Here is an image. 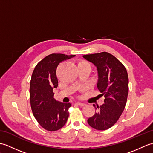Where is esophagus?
I'll return each mask as SVG.
<instances>
[{
    "label": "esophagus",
    "mask_w": 153,
    "mask_h": 153,
    "mask_svg": "<svg viewBox=\"0 0 153 153\" xmlns=\"http://www.w3.org/2000/svg\"><path fill=\"white\" fill-rule=\"evenodd\" d=\"M76 104L77 105H78V106H85V104L82 103V102H76Z\"/></svg>",
    "instance_id": "esophagus-1"
}]
</instances>
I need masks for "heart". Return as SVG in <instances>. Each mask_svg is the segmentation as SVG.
Returning a JSON list of instances; mask_svg holds the SVG:
<instances>
[{
	"mask_svg": "<svg viewBox=\"0 0 153 153\" xmlns=\"http://www.w3.org/2000/svg\"><path fill=\"white\" fill-rule=\"evenodd\" d=\"M89 66L90 67V64L87 62L86 61H80L78 62V64H77V67L78 66Z\"/></svg>",
	"mask_w": 153,
	"mask_h": 153,
	"instance_id": "obj_1",
	"label": "heart"
}]
</instances>
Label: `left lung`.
<instances>
[{"instance_id":"obj_1","label":"left lung","mask_w":153,"mask_h":153,"mask_svg":"<svg viewBox=\"0 0 153 153\" xmlns=\"http://www.w3.org/2000/svg\"><path fill=\"white\" fill-rule=\"evenodd\" d=\"M83 57L97 66V87L105 98L102 105H93L97 110L87 122L97 130H106L115 124L125 108L129 90L128 72L121 62L106 52Z\"/></svg>"}]
</instances>
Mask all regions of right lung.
<instances>
[{"label":"right lung","instance_id":"obj_1","mask_svg":"<svg viewBox=\"0 0 153 153\" xmlns=\"http://www.w3.org/2000/svg\"><path fill=\"white\" fill-rule=\"evenodd\" d=\"M75 55L51 54L35 66L30 87L32 112L40 126L49 131L61 129L66 123L71 106L70 103L56 101L53 89L58 87L56 68L60 63Z\"/></svg>","mask_w":153,"mask_h":153}]
</instances>
